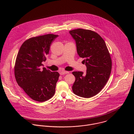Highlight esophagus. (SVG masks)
<instances>
[{
  "mask_svg": "<svg viewBox=\"0 0 134 134\" xmlns=\"http://www.w3.org/2000/svg\"><path fill=\"white\" fill-rule=\"evenodd\" d=\"M59 73H60V74L61 75H64V74H68V73H69V72L67 71H65V70H64V71H60Z\"/></svg>",
  "mask_w": 134,
  "mask_h": 134,
  "instance_id": "34e87169",
  "label": "esophagus"
}]
</instances>
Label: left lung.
<instances>
[{
  "mask_svg": "<svg viewBox=\"0 0 134 134\" xmlns=\"http://www.w3.org/2000/svg\"><path fill=\"white\" fill-rule=\"evenodd\" d=\"M79 56L84 58L86 71H74V94L89 98L99 93L108 82L112 68L110 53L103 39L94 31L78 29L69 31Z\"/></svg>",
  "mask_w": 134,
  "mask_h": 134,
  "instance_id": "obj_1",
  "label": "left lung"
}]
</instances>
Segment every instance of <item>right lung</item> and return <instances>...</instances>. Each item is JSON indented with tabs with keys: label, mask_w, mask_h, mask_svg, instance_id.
<instances>
[{
	"label": "right lung",
	"mask_w": 134,
	"mask_h": 134,
	"mask_svg": "<svg viewBox=\"0 0 134 134\" xmlns=\"http://www.w3.org/2000/svg\"><path fill=\"white\" fill-rule=\"evenodd\" d=\"M57 36L48 34L30 38L22 44L16 57L14 67L16 82L32 99L38 102L50 99L55 93L59 74L41 67Z\"/></svg>",
	"instance_id": "add662e5"
}]
</instances>
